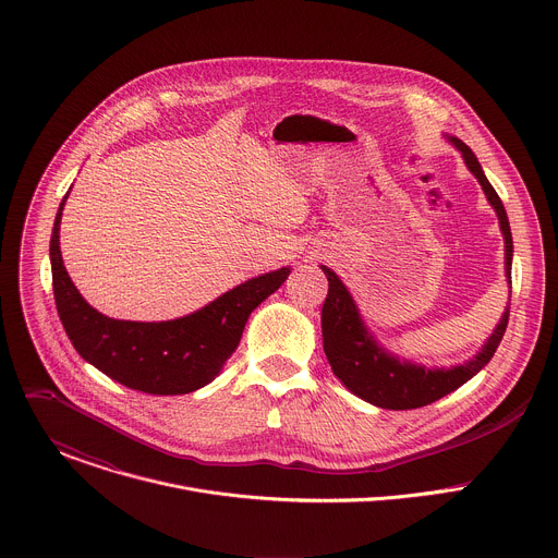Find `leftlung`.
Masks as SVG:
<instances>
[{"instance_id": "left-lung-1", "label": "left lung", "mask_w": 558, "mask_h": 558, "mask_svg": "<svg viewBox=\"0 0 558 558\" xmlns=\"http://www.w3.org/2000/svg\"><path fill=\"white\" fill-rule=\"evenodd\" d=\"M463 156L465 168L480 181L488 203L497 211L499 227L504 233L506 245V280L512 289V231L508 222L506 207L486 179L480 161H476L474 151L459 141L457 136H446ZM327 280H329V293L323 306V344L327 360L333 368V375L353 392L360 400L388 409V411H411L426 404H433L441 400L444 395L457 390L461 384H465L470 377L480 373L495 355L510 315V302L504 308V315L499 325L495 327L488 342L482 347V351L472 355L468 362L439 368V366H422L409 360H402L386 351L377 338L368 331L364 325L360 308L344 287V282L336 276L333 269L320 265Z\"/></svg>"}]
</instances>
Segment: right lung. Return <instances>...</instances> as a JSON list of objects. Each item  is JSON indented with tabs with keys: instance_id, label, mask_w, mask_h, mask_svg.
<instances>
[{
	"instance_id": "add662e5",
	"label": "right lung",
	"mask_w": 558,
	"mask_h": 558,
	"mask_svg": "<svg viewBox=\"0 0 558 558\" xmlns=\"http://www.w3.org/2000/svg\"><path fill=\"white\" fill-rule=\"evenodd\" d=\"M68 194L54 216L50 267L59 320L76 353L132 390L185 395L207 386L241 344L252 311L280 289L291 269L252 278L177 320H114L84 300L63 267L59 225Z\"/></svg>"
}]
</instances>
